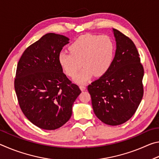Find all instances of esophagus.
<instances>
[{"mask_svg":"<svg viewBox=\"0 0 159 159\" xmlns=\"http://www.w3.org/2000/svg\"><path fill=\"white\" fill-rule=\"evenodd\" d=\"M79 88H80V90H81V91H84V90L86 89L85 85H80V86H79Z\"/></svg>","mask_w":159,"mask_h":159,"instance_id":"34e87169","label":"esophagus"}]
</instances>
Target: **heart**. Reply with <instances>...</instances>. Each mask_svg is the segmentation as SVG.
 <instances>
[{"label": "heart", "instance_id": "1", "mask_svg": "<svg viewBox=\"0 0 159 159\" xmlns=\"http://www.w3.org/2000/svg\"><path fill=\"white\" fill-rule=\"evenodd\" d=\"M70 53L61 52L58 62L66 75L74 77L83 66L74 80L84 84L93 77L102 76L111 67L115 57L116 47L111 38L107 35H84L69 45Z\"/></svg>", "mask_w": 159, "mask_h": 159}]
</instances>
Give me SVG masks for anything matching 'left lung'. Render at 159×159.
<instances>
[{"instance_id": "8db88e82", "label": "left lung", "mask_w": 159, "mask_h": 159, "mask_svg": "<svg viewBox=\"0 0 159 159\" xmlns=\"http://www.w3.org/2000/svg\"><path fill=\"white\" fill-rule=\"evenodd\" d=\"M115 57L105 74L88 86L94 113L102 122L118 125L135 113L143 97L144 69L135 45L128 37L113 29Z\"/></svg>"}]
</instances>
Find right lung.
I'll list each match as a JSON object with an SVG mask.
<instances>
[{
    "mask_svg": "<svg viewBox=\"0 0 159 159\" xmlns=\"http://www.w3.org/2000/svg\"><path fill=\"white\" fill-rule=\"evenodd\" d=\"M69 39L49 33L29 46L19 60L15 79L18 102L25 116L52 130L68 121L81 91L63 73L58 55Z\"/></svg>",
    "mask_w": 159,
    "mask_h": 159,
    "instance_id": "add662e5",
    "label": "right lung"
}]
</instances>
